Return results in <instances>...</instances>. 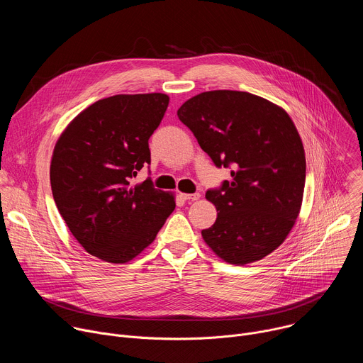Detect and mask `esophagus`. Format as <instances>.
<instances>
[{
	"instance_id": "esophagus-1",
	"label": "esophagus",
	"mask_w": 363,
	"mask_h": 363,
	"mask_svg": "<svg viewBox=\"0 0 363 363\" xmlns=\"http://www.w3.org/2000/svg\"><path fill=\"white\" fill-rule=\"evenodd\" d=\"M199 194L198 192H195V194H182V198L184 199H186V201H196V199H199Z\"/></svg>"
}]
</instances>
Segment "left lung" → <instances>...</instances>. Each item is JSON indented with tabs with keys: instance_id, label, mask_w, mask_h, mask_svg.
I'll use <instances>...</instances> for the list:
<instances>
[{
	"instance_id": "left-lung-1",
	"label": "left lung",
	"mask_w": 363,
	"mask_h": 363,
	"mask_svg": "<svg viewBox=\"0 0 363 363\" xmlns=\"http://www.w3.org/2000/svg\"><path fill=\"white\" fill-rule=\"evenodd\" d=\"M203 152L231 181L205 198L218 211L202 238L224 262L244 266L262 260L283 244L298 217L306 157L287 112L247 91L199 93L178 109Z\"/></svg>"
}]
</instances>
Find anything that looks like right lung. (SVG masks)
I'll list each match as a JSON object with an SVG mask.
<instances>
[{
    "label": "right lung",
    "instance_id": "right-lung-1",
    "mask_svg": "<svg viewBox=\"0 0 363 363\" xmlns=\"http://www.w3.org/2000/svg\"><path fill=\"white\" fill-rule=\"evenodd\" d=\"M168 103L164 93L100 99L56 142L50 184L59 213L82 247L103 262L133 260L175 210V195L150 179L130 185L150 164L147 140Z\"/></svg>",
    "mask_w": 363,
    "mask_h": 363
}]
</instances>
